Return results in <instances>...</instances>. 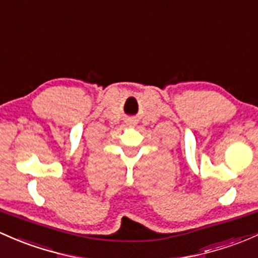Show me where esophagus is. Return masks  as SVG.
I'll use <instances>...</instances> for the list:
<instances>
[{
  "instance_id": "1",
  "label": "esophagus",
  "mask_w": 258,
  "mask_h": 258,
  "mask_svg": "<svg viewBox=\"0 0 258 258\" xmlns=\"http://www.w3.org/2000/svg\"><path fill=\"white\" fill-rule=\"evenodd\" d=\"M134 123H135V122H132V121L128 122V124H134Z\"/></svg>"
}]
</instances>
